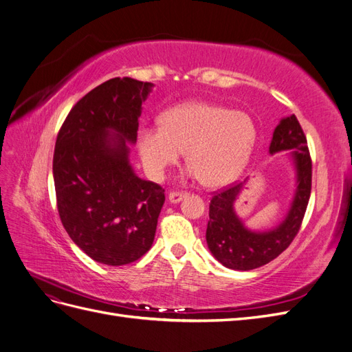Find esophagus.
Wrapping results in <instances>:
<instances>
[{
    "label": "esophagus",
    "instance_id": "obj_1",
    "mask_svg": "<svg viewBox=\"0 0 352 352\" xmlns=\"http://www.w3.org/2000/svg\"><path fill=\"white\" fill-rule=\"evenodd\" d=\"M186 197H188L186 192H170L168 194V201L172 202V204H176V202H180Z\"/></svg>",
    "mask_w": 352,
    "mask_h": 352
}]
</instances>
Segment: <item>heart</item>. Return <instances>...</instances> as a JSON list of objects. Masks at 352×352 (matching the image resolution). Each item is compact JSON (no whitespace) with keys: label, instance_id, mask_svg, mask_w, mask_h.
<instances>
[{"label":"heart","instance_id":"obj_1","mask_svg":"<svg viewBox=\"0 0 352 352\" xmlns=\"http://www.w3.org/2000/svg\"><path fill=\"white\" fill-rule=\"evenodd\" d=\"M158 122L160 129H142L138 135V150L148 172L160 176L186 153L188 167L208 188L235 179L257 141V126L250 114L212 102L179 104Z\"/></svg>","mask_w":352,"mask_h":352}]
</instances>
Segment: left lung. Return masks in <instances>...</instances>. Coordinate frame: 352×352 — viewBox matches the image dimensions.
<instances>
[{
	"label": "left lung",
	"mask_w": 352,
	"mask_h": 352,
	"mask_svg": "<svg viewBox=\"0 0 352 352\" xmlns=\"http://www.w3.org/2000/svg\"><path fill=\"white\" fill-rule=\"evenodd\" d=\"M287 151L295 167L296 189L291 208L280 225L265 232L245 228L235 211L243 184L216 192L210 202L206 239L214 258L232 270H252L270 263L289 247L301 223L311 194V157L307 138L296 117H283L273 132L269 153Z\"/></svg>",
	"instance_id": "obj_1"
}]
</instances>
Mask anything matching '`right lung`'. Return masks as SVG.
Returning <instances> with one entry per match:
<instances>
[{"mask_svg":"<svg viewBox=\"0 0 352 352\" xmlns=\"http://www.w3.org/2000/svg\"><path fill=\"white\" fill-rule=\"evenodd\" d=\"M154 87L114 78L80 98L57 136L52 175L72 241L95 261L123 265L151 248L164 189L129 163L142 102Z\"/></svg>","mask_w":352,"mask_h":352,"instance_id":"1","label":"right lung"}]
</instances>
